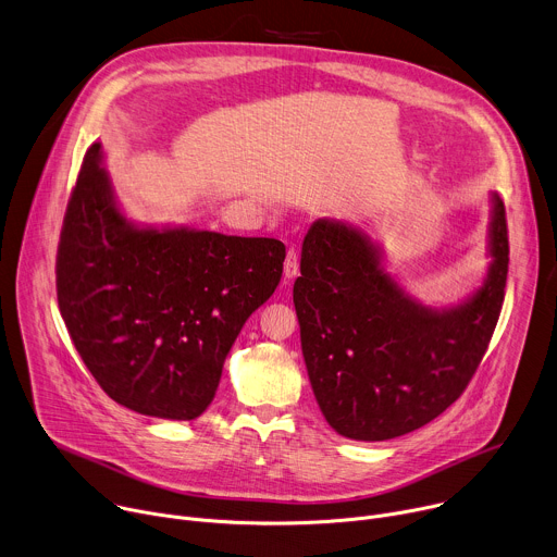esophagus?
Masks as SVG:
<instances>
[{
	"label": "esophagus",
	"mask_w": 557,
	"mask_h": 557,
	"mask_svg": "<svg viewBox=\"0 0 557 557\" xmlns=\"http://www.w3.org/2000/svg\"><path fill=\"white\" fill-rule=\"evenodd\" d=\"M299 273V260H297V251L288 249L286 251V260H284V277L293 280Z\"/></svg>",
	"instance_id": "obj_1"
}]
</instances>
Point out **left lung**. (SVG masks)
<instances>
[{"instance_id":"1","label":"left lung","mask_w":557,"mask_h":557,"mask_svg":"<svg viewBox=\"0 0 557 557\" xmlns=\"http://www.w3.org/2000/svg\"><path fill=\"white\" fill-rule=\"evenodd\" d=\"M485 286L454 310H430L381 269L368 237L317 220L301 245L293 301L308 379L329 425L385 441L443 414L479 370L496 331L509 271L505 205L494 196Z\"/></svg>"}]
</instances>
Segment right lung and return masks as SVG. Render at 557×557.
Segmentation results:
<instances>
[{"mask_svg":"<svg viewBox=\"0 0 557 557\" xmlns=\"http://www.w3.org/2000/svg\"><path fill=\"white\" fill-rule=\"evenodd\" d=\"M88 147L57 247V299L103 392L147 417L191 421L213 401L249 314L277 288L286 249L273 237L136 228L114 205Z\"/></svg>","mask_w":557,"mask_h":557,"instance_id":"1","label":"right lung"}]
</instances>
